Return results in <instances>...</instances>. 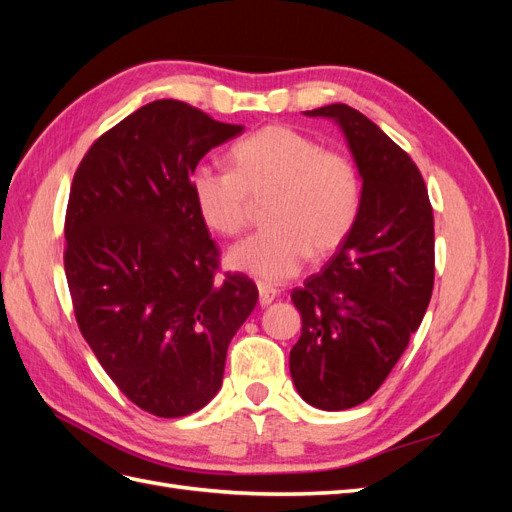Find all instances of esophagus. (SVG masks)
I'll return each mask as SVG.
<instances>
[{"label":"esophagus","mask_w":512,"mask_h":512,"mask_svg":"<svg viewBox=\"0 0 512 512\" xmlns=\"http://www.w3.org/2000/svg\"><path fill=\"white\" fill-rule=\"evenodd\" d=\"M275 297H277V290L273 288V286H269V284H258V303L262 305V307H267V305H271L273 301H275Z\"/></svg>","instance_id":"obj_1"}]
</instances>
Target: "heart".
<instances>
[{
	"label": "heart",
	"instance_id": "heart-1",
	"mask_svg": "<svg viewBox=\"0 0 512 512\" xmlns=\"http://www.w3.org/2000/svg\"><path fill=\"white\" fill-rule=\"evenodd\" d=\"M232 170L198 164L190 192L200 220L222 237L250 224L252 200L267 198L269 228L235 245L228 265L265 282L297 275L309 256L346 241L361 209V179L342 151L290 126H267L230 149Z\"/></svg>",
	"mask_w": 512,
	"mask_h": 512
}]
</instances>
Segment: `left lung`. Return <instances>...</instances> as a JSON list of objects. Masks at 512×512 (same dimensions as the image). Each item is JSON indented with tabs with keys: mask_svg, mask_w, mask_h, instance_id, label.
Returning a JSON list of instances; mask_svg holds the SVG:
<instances>
[{
	"mask_svg": "<svg viewBox=\"0 0 512 512\" xmlns=\"http://www.w3.org/2000/svg\"><path fill=\"white\" fill-rule=\"evenodd\" d=\"M335 121L363 181L361 209L324 269L292 290L301 337L290 350L299 395L348 410L374 395L421 324L433 290V211L421 170L348 104L305 111Z\"/></svg>",
	"mask_w": 512,
	"mask_h": 512,
	"instance_id": "8db88e82",
	"label": "left lung"
}]
</instances>
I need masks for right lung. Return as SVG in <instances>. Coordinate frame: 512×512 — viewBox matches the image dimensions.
Masks as SVG:
<instances>
[{"label": "right lung", "mask_w": 512, "mask_h": 512, "mask_svg": "<svg viewBox=\"0 0 512 512\" xmlns=\"http://www.w3.org/2000/svg\"><path fill=\"white\" fill-rule=\"evenodd\" d=\"M243 132L179 100H156L102 134L76 168L64 267L74 316L132 404L177 418L222 386L230 339L258 301L247 275L215 280L220 252L190 175Z\"/></svg>", "instance_id": "right-lung-1"}]
</instances>
